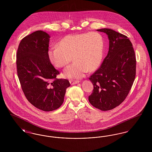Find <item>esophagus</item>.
<instances>
[{
    "instance_id": "34e87169",
    "label": "esophagus",
    "mask_w": 152,
    "mask_h": 152,
    "mask_svg": "<svg viewBox=\"0 0 152 152\" xmlns=\"http://www.w3.org/2000/svg\"><path fill=\"white\" fill-rule=\"evenodd\" d=\"M69 83L71 85H75L76 84H78L79 83V81H76V80H70Z\"/></svg>"
}]
</instances>
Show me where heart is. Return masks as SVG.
<instances>
[{
  "instance_id": "obj_1",
  "label": "heart",
  "mask_w": 152,
  "mask_h": 152,
  "mask_svg": "<svg viewBox=\"0 0 152 152\" xmlns=\"http://www.w3.org/2000/svg\"><path fill=\"white\" fill-rule=\"evenodd\" d=\"M104 42L97 32L71 34L63 37L58 47L48 51V57L55 67L62 68L72 60L75 61L66 68L64 76L69 79H80L89 70L94 71L101 64L104 53Z\"/></svg>"
}]
</instances>
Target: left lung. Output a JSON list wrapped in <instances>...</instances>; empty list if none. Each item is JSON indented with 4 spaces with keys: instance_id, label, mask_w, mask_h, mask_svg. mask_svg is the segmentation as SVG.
<instances>
[{
    "instance_id": "8db88e82",
    "label": "left lung",
    "mask_w": 152,
    "mask_h": 152,
    "mask_svg": "<svg viewBox=\"0 0 152 152\" xmlns=\"http://www.w3.org/2000/svg\"><path fill=\"white\" fill-rule=\"evenodd\" d=\"M109 39V51L101 67L91 75L94 85L89 102L106 111L118 106L130 91L136 76V60L133 45L128 37L113 29L102 28Z\"/></svg>"
}]
</instances>
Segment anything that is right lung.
<instances>
[{"instance_id":"1","label":"right lung","mask_w":152,"mask_h":152,"mask_svg":"<svg viewBox=\"0 0 152 152\" xmlns=\"http://www.w3.org/2000/svg\"><path fill=\"white\" fill-rule=\"evenodd\" d=\"M50 36L39 30L24 37L16 54L17 73L27 99L37 108L49 112L63 103L68 80L56 79L59 72L48 57Z\"/></svg>"}]
</instances>
